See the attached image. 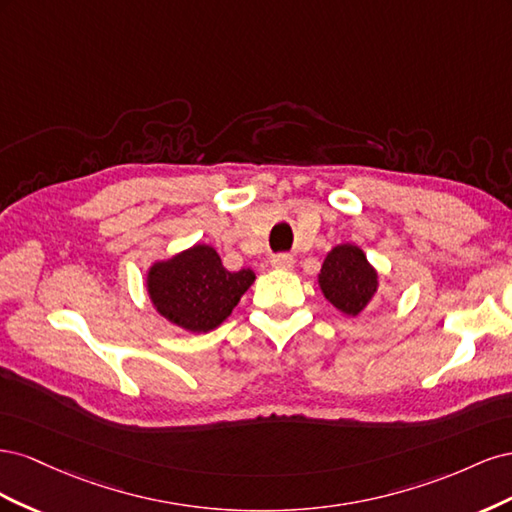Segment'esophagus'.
Returning <instances> with one entry per match:
<instances>
[{
  "mask_svg": "<svg viewBox=\"0 0 512 512\" xmlns=\"http://www.w3.org/2000/svg\"><path fill=\"white\" fill-rule=\"evenodd\" d=\"M271 265H273L275 269H292L294 260H292L290 254H275V256L271 258Z\"/></svg>",
  "mask_w": 512,
  "mask_h": 512,
  "instance_id": "obj_1",
  "label": "esophagus"
}]
</instances>
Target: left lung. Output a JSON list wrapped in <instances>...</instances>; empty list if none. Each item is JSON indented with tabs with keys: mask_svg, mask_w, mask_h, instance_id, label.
<instances>
[{
	"mask_svg": "<svg viewBox=\"0 0 512 512\" xmlns=\"http://www.w3.org/2000/svg\"><path fill=\"white\" fill-rule=\"evenodd\" d=\"M320 288L339 312L361 314L378 290V275L356 245H337L324 258Z\"/></svg>",
	"mask_w": 512,
	"mask_h": 512,
	"instance_id": "1",
	"label": "left lung"
}]
</instances>
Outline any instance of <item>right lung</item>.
Listing matches in <instances>:
<instances>
[{"instance_id":"add662e5","label":"right lung","mask_w":512,"mask_h":512,"mask_svg":"<svg viewBox=\"0 0 512 512\" xmlns=\"http://www.w3.org/2000/svg\"><path fill=\"white\" fill-rule=\"evenodd\" d=\"M254 277L250 269L228 271L211 245H194L153 265L147 286L164 318L188 331L207 333L230 316Z\"/></svg>"}]
</instances>
